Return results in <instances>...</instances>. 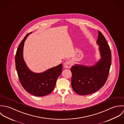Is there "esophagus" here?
<instances>
[{
  "instance_id": "34e87169",
  "label": "esophagus",
  "mask_w": 124,
  "mask_h": 124,
  "mask_svg": "<svg viewBox=\"0 0 124 124\" xmlns=\"http://www.w3.org/2000/svg\"><path fill=\"white\" fill-rule=\"evenodd\" d=\"M72 65V62L71 61H66L64 63V67L65 68L69 69Z\"/></svg>"
}]
</instances>
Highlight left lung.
Listing matches in <instances>:
<instances>
[{"instance_id":"1","label":"left lung","mask_w":124,"mask_h":124,"mask_svg":"<svg viewBox=\"0 0 124 124\" xmlns=\"http://www.w3.org/2000/svg\"><path fill=\"white\" fill-rule=\"evenodd\" d=\"M96 43L101 59L91 66L75 64L71 69V85L79 95H88L99 90L106 82L111 64V52L105 37L99 31Z\"/></svg>"}]
</instances>
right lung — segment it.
Instances as JSON below:
<instances>
[{
    "instance_id": "obj_1",
    "label": "right lung",
    "mask_w": 124,
    "mask_h": 124,
    "mask_svg": "<svg viewBox=\"0 0 124 124\" xmlns=\"http://www.w3.org/2000/svg\"><path fill=\"white\" fill-rule=\"evenodd\" d=\"M32 32L28 33L19 44L15 55L16 70L19 81L28 93L37 96L50 94L54 88L56 81L62 72V64L50 68L41 73L31 71L24 61L23 51L24 42Z\"/></svg>"
}]
</instances>
